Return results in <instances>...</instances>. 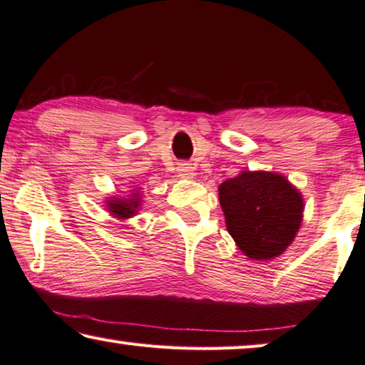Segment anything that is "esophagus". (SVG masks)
Listing matches in <instances>:
<instances>
[{
	"label": "esophagus",
	"mask_w": 365,
	"mask_h": 365,
	"mask_svg": "<svg viewBox=\"0 0 365 365\" xmlns=\"http://www.w3.org/2000/svg\"><path fill=\"white\" fill-rule=\"evenodd\" d=\"M178 175L181 176L182 179H194L195 178V170L190 163H179Z\"/></svg>",
	"instance_id": "34e87169"
}]
</instances>
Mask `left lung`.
Returning a JSON list of instances; mask_svg holds the SVG:
<instances>
[{
	"label": "left lung",
	"instance_id": "left-lung-1",
	"mask_svg": "<svg viewBox=\"0 0 365 365\" xmlns=\"http://www.w3.org/2000/svg\"><path fill=\"white\" fill-rule=\"evenodd\" d=\"M226 228L250 260H272L294 241L302 223L299 189L279 173L247 171L218 186Z\"/></svg>",
	"mask_w": 365,
	"mask_h": 365
}]
</instances>
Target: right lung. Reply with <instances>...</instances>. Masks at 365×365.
I'll return each mask as SVG.
<instances>
[{
  "instance_id": "add662e5",
  "label": "right lung",
  "mask_w": 365,
  "mask_h": 365,
  "mask_svg": "<svg viewBox=\"0 0 365 365\" xmlns=\"http://www.w3.org/2000/svg\"><path fill=\"white\" fill-rule=\"evenodd\" d=\"M105 204H106V210H108L113 217L118 220H128V218L135 217L137 212L140 210L142 195L139 192V189H133L128 197H118V195L106 197Z\"/></svg>"
}]
</instances>
